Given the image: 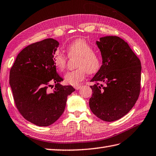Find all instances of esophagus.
<instances>
[{"instance_id": "obj_1", "label": "esophagus", "mask_w": 156, "mask_h": 156, "mask_svg": "<svg viewBox=\"0 0 156 156\" xmlns=\"http://www.w3.org/2000/svg\"><path fill=\"white\" fill-rule=\"evenodd\" d=\"M81 87V85H77V86H74V88H75V90H79V89H80Z\"/></svg>"}]
</instances>
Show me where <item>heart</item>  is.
<instances>
[{"label": "heart", "instance_id": "b5f03b06", "mask_svg": "<svg viewBox=\"0 0 156 156\" xmlns=\"http://www.w3.org/2000/svg\"><path fill=\"white\" fill-rule=\"evenodd\" d=\"M93 48L87 41L82 39H76L66 47V51L69 57L78 56L77 69L70 70L64 75V81L67 83L75 86L83 80L87 71L90 74L98 72L102 65L101 55L93 51ZM66 55L59 50L53 55V62L56 69L63 70L66 67Z\"/></svg>", "mask_w": 156, "mask_h": 156}]
</instances>
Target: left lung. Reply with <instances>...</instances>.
Returning <instances> with one entry per match:
<instances>
[{
    "mask_svg": "<svg viewBox=\"0 0 156 156\" xmlns=\"http://www.w3.org/2000/svg\"><path fill=\"white\" fill-rule=\"evenodd\" d=\"M96 45L102 65L90 81L95 84L90 86L93 93L90 108L103 121H116L127 114L139 98L141 64L128 44L119 37H101Z\"/></svg>",
    "mask_w": 156,
    "mask_h": 156,
    "instance_id": "1",
    "label": "left lung"
}]
</instances>
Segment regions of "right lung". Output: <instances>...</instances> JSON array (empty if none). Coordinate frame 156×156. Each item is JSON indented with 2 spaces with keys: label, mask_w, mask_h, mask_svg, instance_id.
<instances>
[{
  "label": "right lung",
  "mask_w": 156,
  "mask_h": 156,
  "mask_svg": "<svg viewBox=\"0 0 156 156\" xmlns=\"http://www.w3.org/2000/svg\"><path fill=\"white\" fill-rule=\"evenodd\" d=\"M59 43L44 39L26 47L11 67L9 84L20 114L32 124L48 126L57 121L65 109L67 97L75 90L62 86L53 55ZM55 84L53 92L47 89Z\"/></svg>",
  "instance_id": "right-lung-1"
}]
</instances>
